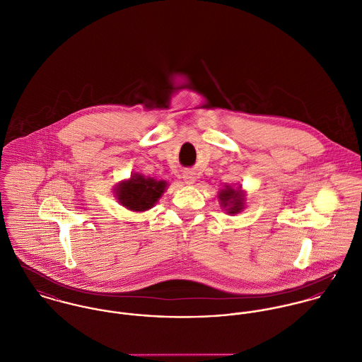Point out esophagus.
Wrapping results in <instances>:
<instances>
[{
    "mask_svg": "<svg viewBox=\"0 0 362 362\" xmlns=\"http://www.w3.org/2000/svg\"><path fill=\"white\" fill-rule=\"evenodd\" d=\"M182 178H184V181H185L187 185H194L195 181H197V177H195V174H194L192 171H187Z\"/></svg>",
    "mask_w": 362,
    "mask_h": 362,
    "instance_id": "esophagus-1",
    "label": "esophagus"
}]
</instances>
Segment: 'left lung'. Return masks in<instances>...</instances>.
I'll return each mask as SVG.
<instances>
[{"label":"left lung","mask_w":362,"mask_h":362,"mask_svg":"<svg viewBox=\"0 0 362 362\" xmlns=\"http://www.w3.org/2000/svg\"><path fill=\"white\" fill-rule=\"evenodd\" d=\"M217 198L220 201V206L224 209L227 214H237L245 209L247 194L241 185L235 188L231 185H226L223 189L218 191Z\"/></svg>","instance_id":"obj_1"}]
</instances>
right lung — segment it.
Returning <instances> with one entry per match:
<instances>
[{
    "mask_svg": "<svg viewBox=\"0 0 362 362\" xmlns=\"http://www.w3.org/2000/svg\"><path fill=\"white\" fill-rule=\"evenodd\" d=\"M167 188V182L134 173L128 180L119 181L112 192L117 201L131 211H146L155 206Z\"/></svg>",
    "mask_w": 362,
    "mask_h": 362,
    "instance_id": "obj_1",
    "label": "right lung"
}]
</instances>
